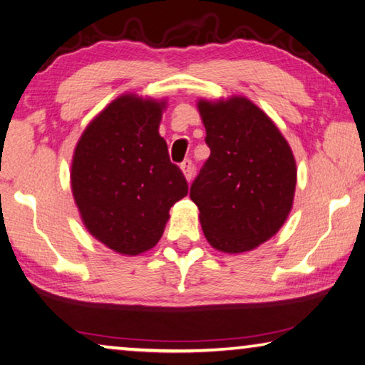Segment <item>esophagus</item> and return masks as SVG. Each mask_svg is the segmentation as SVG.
<instances>
[{
    "label": "esophagus",
    "mask_w": 365,
    "mask_h": 365,
    "mask_svg": "<svg viewBox=\"0 0 365 365\" xmlns=\"http://www.w3.org/2000/svg\"><path fill=\"white\" fill-rule=\"evenodd\" d=\"M180 169L183 172L185 178H187V182H192V178H193V164H192V160H190V159L183 160L182 165H180Z\"/></svg>",
    "instance_id": "1"
}]
</instances>
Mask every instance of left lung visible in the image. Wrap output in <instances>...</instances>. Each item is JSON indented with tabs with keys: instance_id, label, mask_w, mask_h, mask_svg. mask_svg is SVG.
<instances>
[{
	"instance_id": "obj_1",
	"label": "left lung",
	"mask_w": 365,
	"mask_h": 365,
	"mask_svg": "<svg viewBox=\"0 0 365 365\" xmlns=\"http://www.w3.org/2000/svg\"><path fill=\"white\" fill-rule=\"evenodd\" d=\"M211 149L190 198L206 240L219 252L255 250L277 234L292 210L297 167L274 121L244 96L200 99Z\"/></svg>"
}]
</instances>
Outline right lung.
I'll use <instances>...</instances> for the list:
<instances>
[{"label": "right lung", "mask_w": 365, "mask_h": 365, "mask_svg": "<svg viewBox=\"0 0 365 365\" xmlns=\"http://www.w3.org/2000/svg\"><path fill=\"white\" fill-rule=\"evenodd\" d=\"M167 99L118 96L81 135L71 160V192L88 232L120 255L151 250L170 207L188 195L159 135Z\"/></svg>", "instance_id": "add662e5"}]
</instances>
